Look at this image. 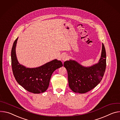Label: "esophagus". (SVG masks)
I'll return each instance as SVG.
<instances>
[{"mask_svg":"<svg viewBox=\"0 0 120 120\" xmlns=\"http://www.w3.org/2000/svg\"><path fill=\"white\" fill-rule=\"evenodd\" d=\"M62 60H63V61H65V60H67V59H68V56L67 55H66V54H64L62 56Z\"/></svg>","mask_w":120,"mask_h":120,"instance_id":"1","label":"esophagus"}]
</instances>
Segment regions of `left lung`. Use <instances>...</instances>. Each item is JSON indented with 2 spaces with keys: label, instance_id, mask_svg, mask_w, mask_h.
I'll use <instances>...</instances> for the list:
<instances>
[{
  "label": "left lung",
  "instance_id": "obj_1",
  "mask_svg": "<svg viewBox=\"0 0 120 120\" xmlns=\"http://www.w3.org/2000/svg\"><path fill=\"white\" fill-rule=\"evenodd\" d=\"M106 51L102 44L101 57L99 62L90 67H84L74 60L64 63L68 72L69 85L74 92L85 94L95 88L101 81L106 66Z\"/></svg>",
  "mask_w": 120,
  "mask_h": 120
}]
</instances>
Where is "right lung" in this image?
<instances>
[{
	"label": "right lung",
	"mask_w": 120,
	"mask_h": 120,
	"mask_svg": "<svg viewBox=\"0 0 120 120\" xmlns=\"http://www.w3.org/2000/svg\"><path fill=\"white\" fill-rule=\"evenodd\" d=\"M18 38L13 43L11 54L12 71L16 80L30 92L33 94L44 92L48 88L53 72L61 67L63 64L60 61L54 60L36 68H28L20 65L16 54Z\"/></svg>",
	"instance_id": "1"
}]
</instances>
